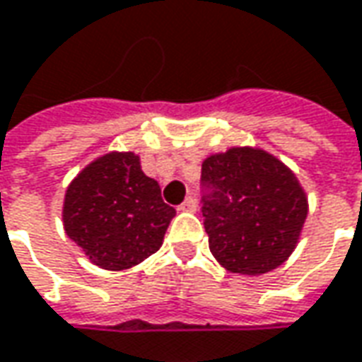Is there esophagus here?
Instances as JSON below:
<instances>
[{"label": "esophagus", "instance_id": "obj_1", "mask_svg": "<svg viewBox=\"0 0 362 362\" xmlns=\"http://www.w3.org/2000/svg\"><path fill=\"white\" fill-rule=\"evenodd\" d=\"M178 210H180V212H196V200H194L192 196H188L186 200L182 202Z\"/></svg>", "mask_w": 362, "mask_h": 362}]
</instances>
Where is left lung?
Instances as JSON below:
<instances>
[{"mask_svg": "<svg viewBox=\"0 0 362 362\" xmlns=\"http://www.w3.org/2000/svg\"><path fill=\"white\" fill-rule=\"evenodd\" d=\"M204 228L216 262L262 275L289 259L309 212L291 168L264 148L232 146L202 162Z\"/></svg>", "mask_w": 362, "mask_h": 362, "instance_id": "left-lung-1", "label": "left lung"}]
</instances>
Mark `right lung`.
Returning a JSON list of instances; mask_svg holds the SVG:
<instances>
[{
  "mask_svg": "<svg viewBox=\"0 0 362 362\" xmlns=\"http://www.w3.org/2000/svg\"><path fill=\"white\" fill-rule=\"evenodd\" d=\"M174 216L134 152L112 150L95 158L63 200L65 233L90 264L109 272L130 269L158 252Z\"/></svg>",
  "mask_w": 362,
  "mask_h": 362,
  "instance_id": "add662e5",
  "label": "right lung"
}]
</instances>
